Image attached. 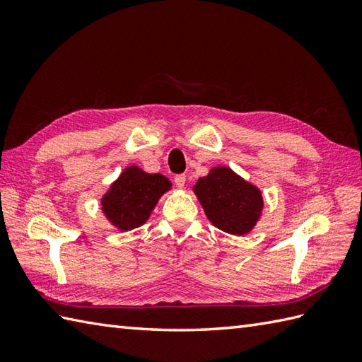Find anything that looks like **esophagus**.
Here are the masks:
<instances>
[{"mask_svg":"<svg viewBox=\"0 0 362 362\" xmlns=\"http://www.w3.org/2000/svg\"><path fill=\"white\" fill-rule=\"evenodd\" d=\"M185 182H187L185 174H177V175L174 177V183H175L177 188H183V187H185Z\"/></svg>","mask_w":362,"mask_h":362,"instance_id":"esophagus-1","label":"esophagus"}]
</instances>
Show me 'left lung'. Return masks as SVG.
<instances>
[{"instance_id":"8db88e82","label":"left lung","mask_w":362,"mask_h":362,"mask_svg":"<svg viewBox=\"0 0 362 362\" xmlns=\"http://www.w3.org/2000/svg\"><path fill=\"white\" fill-rule=\"evenodd\" d=\"M206 218L230 235H247L263 213V194L228 166H214L193 187Z\"/></svg>"}]
</instances>
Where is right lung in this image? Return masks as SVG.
<instances>
[{
  "label": "right lung",
  "instance_id": "add662e5",
  "mask_svg": "<svg viewBox=\"0 0 362 362\" xmlns=\"http://www.w3.org/2000/svg\"><path fill=\"white\" fill-rule=\"evenodd\" d=\"M173 183L161 174H149L136 165L124 168L101 197L104 216L119 232L141 227L149 219L160 197Z\"/></svg>",
  "mask_w": 362,
  "mask_h": 362
}]
</instances>
